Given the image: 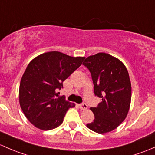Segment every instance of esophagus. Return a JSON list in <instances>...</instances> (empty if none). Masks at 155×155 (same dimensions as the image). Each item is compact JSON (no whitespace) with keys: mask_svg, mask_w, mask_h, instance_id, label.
I'll use <instances>...</instances> for the list:
<instances>
[{"mask_svg":"<svg viewBox=\"0 0 155 155\" xmlns=\"http://www.w3.org/2000/svg\"><path fill=\"white\" fill-rule=\"evenodd\" d=\"M79 107L81 110H87V108H88V106H87V104L83 103V104H81L79 105Z\"/></svg>","mask_w":155,"mask_h":155,"instance_id":"34e87169","label":"esophagus"}]
</instances>
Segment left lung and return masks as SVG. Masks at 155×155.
<instances>
[{
    "mask_svg": "<svg viewBox=\"0 0 155 155\" xmlns=\"http://www.w3.org/2000/svg\"><path fill=\"white\" fill-rule=\"evenodd\" d=\"M83 64L91 73L95 95L102 99L97 107L90 108L95 119L87 127L98 134L112 131L125 120L130 109L128 71L121 60L106 53L89 56Z\"/></svg>",
    "mask_w": 155,
    "mask_h": 155,
    "instance_id": "obj_1",
    "label": "left lung"
}]
</instances>
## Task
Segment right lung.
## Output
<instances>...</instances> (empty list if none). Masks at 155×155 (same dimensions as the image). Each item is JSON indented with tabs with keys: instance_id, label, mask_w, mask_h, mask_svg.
<instances>
[{
	"instance_id": "add662e5",
	"label": "right lung",
	"mask_w": 155,
	"mask_h": 155,
	"mask_svg": "<svg viewBox=\"0 0 155 155\" xmlns=\"http://www.w3.org/2000/svg\"><path fill=\"white\" fill-rule=\"evenodd\" d=\"M84 57L59 51L37 56L30 62L19 87V104L27 119L37 128L48 130L63 123L68 109L75 104L59 96L63 82L82 64Z\"/></svg>"
}]
</instances>
